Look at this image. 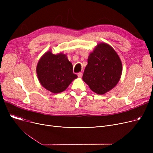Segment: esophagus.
Masks as SVG:
<instances>
[{
  "instance_id": "1",
  "label": "esophagus",
  "mask_w": 153,
  "mask_h": 153,
  "mask_svg": "<svg viewBox=\"0 0 153 153\" xmlns=\"http://www.w3.org/2000/svg\"><path fill=\"white\" fill-rule=\"evenodd\" d=\"M77 76L79 77H82V72H79V73H77Z\"/></svg>"
}]
</instances>
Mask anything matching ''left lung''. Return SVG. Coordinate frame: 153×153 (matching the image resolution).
<instances>
[{
    "instance_id": "left-lung-1",
    "label": "left lung",
    "mask_w": 153,
    "mask_h": 153,
    "mask_svg": "<svg viewBox=\"0 0 153 153\" xmlns=\"http://www.w3.org/2000/svg\"><path fill=\"white\" fill-rule=\"evenodd\" d=\"M87 61L82 79L93 92L103 95L115 87L122 76V64L113 48L99 43Z\"/></svg>"
}]
</instances>
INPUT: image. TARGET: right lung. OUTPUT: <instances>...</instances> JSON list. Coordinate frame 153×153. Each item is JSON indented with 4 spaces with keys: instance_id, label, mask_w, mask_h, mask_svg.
Returning a JSON list of instances; mask_svg holds the SVG:
<instances>
[{
    "instance_id": "add662e5",
    "label": "right lung",
    "mask_w": 153,
    "mask_h": 153,
    "mask_svg": "<svg viewBox=\"0 0 153 153\" xmlns=\"http://www.w3.org/2000/svg\"><path fill=\"white\" fill-rule=\"evenodd\" d=\"M39 81L46 89L54 94L65 91L77 76L73 73V66L67 56L62 53H45L36 66Z\"/></svg>"
}]
</instances>
